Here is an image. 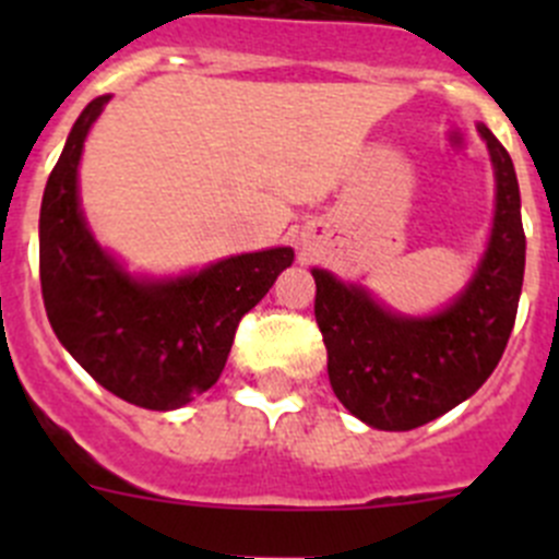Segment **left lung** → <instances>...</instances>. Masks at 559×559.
Listing matches in <instances>:
<instances>
[{"label": "left lung", "mask_w": 559, "mask_h": 559, "mask_svg": "<svg viewBox=\"0 0 559 559\" xmlns=\"http://www.w3.org/2000/svg\"><path fill=\"white\" fill-rule=\"evenodd\" d=\"M478 134L487 140L498 189L492 235L452 306L421 319L400 316L365 286L311 270L332 392L379 430H414L471 397L498 368L514 330L524 278L520 183L500 140L484 123Z\"/></svg>", "instance_id": "left-lung-1"}]
</instances>
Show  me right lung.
Listing matches in <instances>:
<instances>
[{"label":"right lung","mask_w":559,"mask_h":559,"mask_svg":"<svg viewBox=\"0 0 559 559\" xmlns=\"http://www.w3.org/2000/svg\"><path fill=\"white\" fill-rule=\"evenodd\" d=\"M78 116L39 207V284L61 346L97 384L148 411H173L222 376L240 319L295 262L292 248L222 259L200 273L151 281L129 275L94 240L78 200L83 143L105 110Z\"/></svg>","instance_id":"add662e5"}]
</instances>
